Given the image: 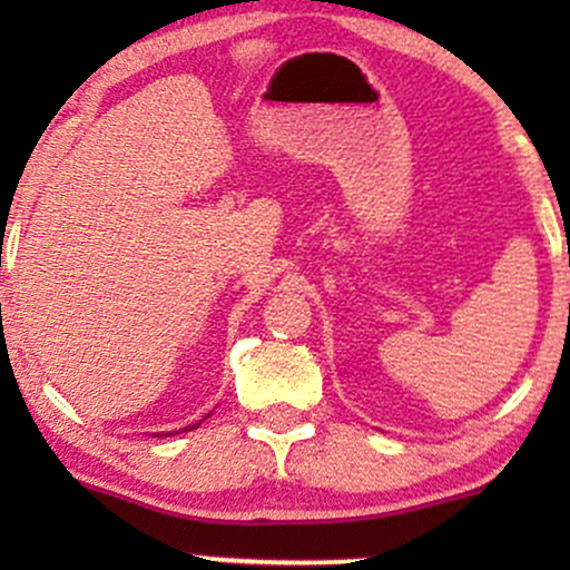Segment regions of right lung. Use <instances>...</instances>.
Returning <instances> with one entry per match:
<instances>
[{"label":"right lung","mask_w":570,"mask_h":570,"mask_svg":"<svg viewBox=\"0 0 570 570\" xmlns=\"http://www.w3.org/2000/svg\"><path fill=\"white\" fill-rule=\"evenodd\" d=\"M195 426H198V423H195ZM195 426H189V429H195Z\"/></svg>","instance_id":"1"}]
</instances>
